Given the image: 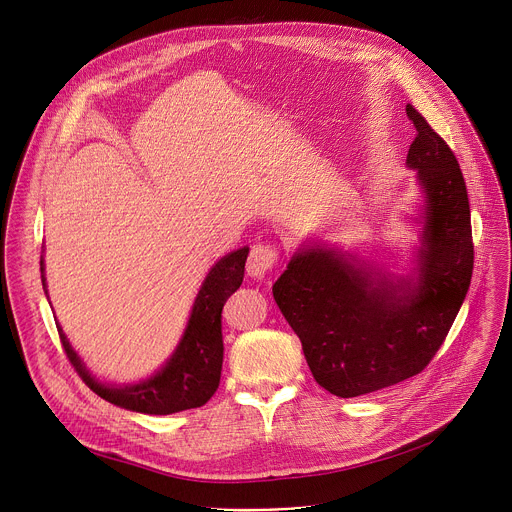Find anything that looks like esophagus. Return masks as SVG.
I'll return each instance as SVG.
<instances>
[{
  "instance_id": "34e87169",
  "label": "esophagus",
  "mask_w": 512,
  "mask_h": 512,
  "mask_svg": "<svg viewBox=\"0 0 512 512\" xmlns=\"http://www.w3.org/2000/svg\"><path fill=\"white\" fill-rule=\"evenodd\" d=\"M279 259V249L271 243H257L251 247L249 259H247V273L251 277H263L269 273Z\"/></svg>"
}]
</instances>
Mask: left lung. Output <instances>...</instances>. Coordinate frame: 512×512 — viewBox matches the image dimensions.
Masks as SVG:
<instances>
[{"label": "left lung", "instance_id": "1", "mask_svg": "<svg viewBox=\"0 0 512 512\" xmlns=\"http://www.w3.org/2000/svg\"><path fill=\"white\" fill-rule=\"evenodd\" d=\"M405 111L415 127L407 164L427 200L417 283L393 285L332 251L306 249L273 285L316 383L342 399L421 373L444 344L472 279L470 202L460 164L413 105Z\"/></svg>", "mask_w": 512, "mask_h": 512}]
</instances>
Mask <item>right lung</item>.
Instances as JSON below:
<instances>
[{
  "label": "right lung",
  "mask_w": 512,
  "mask_h": 512,
  "mask_svg": "<svg viewBox=\"0 0 512 512\" xmlns=\"http://www.w3.org/2000/svg\"><path fill=\"white\" fill-rule=\"evenodd\" d=\"M247 255L249 247H243L223 257L210 269L198 291L184 338L170 362L156 377L127 387L101 385L87 373L77 352L70 348L60 326H56L66 358L93 393L117 407L148 415H170L202 407L214 395L218 383H221L225 352L221 322L223 306L231 294L239 289L245 277ZM40 269L44 271V267Z\"/></svg>",
  "instance_id": "add662e5"
}]
</instances>
